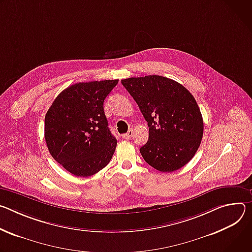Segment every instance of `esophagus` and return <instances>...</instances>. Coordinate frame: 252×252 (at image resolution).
<instances>
[{
    "label": "esophagus",
    "instance_id": "obj_1",
    "mask_svg": "<svg viewBox=\"0 0 252 252\" xmlns=\"http://www.w3.org/2000/svg\"><path fill=\"white\" fill-rule=\"evenodd\" d=\"M133 134H134L133 130H132V129H130V130H129L127 133L123 134V135H122V137H123L124 139H131V137L133 136Z\"/></svg>",
    "mask_w": 252,
    "mask_h": 252
}]
</instances>
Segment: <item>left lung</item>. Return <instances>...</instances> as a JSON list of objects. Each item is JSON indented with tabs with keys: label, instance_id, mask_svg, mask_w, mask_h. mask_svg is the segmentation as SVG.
Wrapping results in <instances>:
<instances>
[{
	"label": "left lung",
	"instance_id": "left-lung-1",
	"mask_svg": "<svg viewBox=\"0 0 252 252\" xmlns=\"http://www.w3.org/2000/svg\"><path fill=\"white\" fill-rule=\"evenodd\" d=\"M121 82L148 122V141L140 148L144 160L161 172L180 169L202 140L203 119L196 100L181 84L162 76Z\"/></svg>",
	"mask_w": 252,
	"mask_h": 252
}]
</instances>
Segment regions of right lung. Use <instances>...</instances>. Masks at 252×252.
<instances>
[{
  "label": "right lung",
  "mask_w": 252,
  "mask_h": 252,
  "mask_svg": "<svg viewBox=\"0 0 252 252\" xmlns=\"http://www.w3.org/2000/svg\"><path fill=\"white\" fill-rule=\"evenodd\" d=\"M118 80L82 82L63 90L45 116L52 157L75 176L96 174L110 162L117 140L108 127L104 100Z\"/></svg>",
  "instance_id": "right-lung-1"
}]
</instances>
